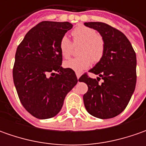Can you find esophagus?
<instances>
[{
    "label": "esophagus",
    "mask_w": 146,
    "mask_h": 146,
    "mask_svg": "<svg viewBox=\"0 0 146 146\" xmlns=\"http://www.w3.org/2000/svg\"><path fill=\"white\" fill-rule=\"evenodd\" d=\"M81 76V74L80 73H79V72H76V77H77V79H79L80 77Z\"/></svg>",
    "instance_id": "obj_1"
}]
</instances>
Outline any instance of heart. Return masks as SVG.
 <instances>
[{"instance_id": "heart-1", "label": "heart", "mask_w": 146, "mask_h": 146, "mask_svg": "<svg viewBox=\"0 0 146 146\" xmlns=\"http://www.w3.org/2000/svg\"><path fill=\"white\" fill-rule=\"evenodd\" d=\"M73 43L82 44L78 58H71L64 62V66L76 72H81L88 68L92 62H98L103 57L105 41L93 28L84 25H79L71 31ZM73 49V44L67 36L62 37L59 42V50L64 58H68Z\"/></svg>"}]
</instances>
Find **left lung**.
<instances>
[{"instance_id":"obj_1","label":"left lung","mask_w":146,"mask_h":146,"mask_svg":"<svg viewBox=\"0 0 146 146\" xmlns=\"http://www.w3.org/2000/svg\"><path fill=\"white\" fill-rule=\"evenodd\" d=\"M100 33L105 41L103 57L89 72L99 77L92 79L87 74L80 81L88 85L83 97L84 106L91 115L111 119L126 108L137 83V57L126 36L115 27L100 22L84 23ZM101 77L104 81L99 85Z\"/></svg>"}]
</instances>
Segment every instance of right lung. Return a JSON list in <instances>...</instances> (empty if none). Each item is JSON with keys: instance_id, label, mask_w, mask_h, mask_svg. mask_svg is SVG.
Here are the masks:
<instances>
[{"instance_id": "add662e5", "label": "right lung", "mask_w": 146, "mask_h": 146, "mask_svg": "<svg viewBox=\"0 0 146 146\" xmlns=\"http://www.w3.org/2000/svg\"><path fill=\"white\" fill-rule=\"evenodd\" d=\"M73 25L44 21L32 27L18 46L13 79L20 102L40 119L58 114L66 94L78 82L73 70L62 68L59 42Z\"/></svg>"}]
</instances>
